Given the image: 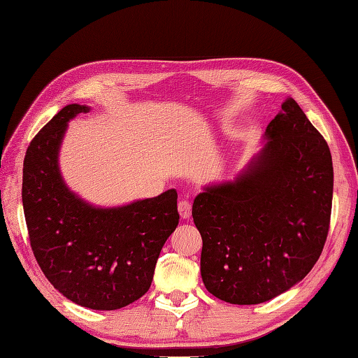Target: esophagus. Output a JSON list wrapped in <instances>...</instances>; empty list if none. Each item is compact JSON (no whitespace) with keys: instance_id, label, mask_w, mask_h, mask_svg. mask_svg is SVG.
<instances>
[{"instance_id":"obj_1","label":"esophagus","mask_w":358,"mask_h":358,"mask_svg":"<svg viewBox=\"0 0 358 358\" xmlns=\"http://www.w3.org/2000/svg\"><path fill=\"white\" fill-rule=\"evenodd\" d=\"M179 215L182 220H188L192 217V204L185 199H182L179 202Z\"/></svg>"}]
</instances>
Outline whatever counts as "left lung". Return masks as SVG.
<instances>
[{"label":"left lung","mask_w":358,"mask_h":358,"mask_svg":"<svg viewBox=\"0 0 358 358\" xmlns=\"http://www.w3.org/2000/svg\"><path fill=\"white\" fill-rule=\"evenodd\" d=\"M263 140L237 178L206 185L193 202L202 282L229 304H262L285 293L313 268L329 232L332 156L293 98Z\"/></svg>","instance_id":"obj_1"}]
</instances>
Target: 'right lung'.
I'll use <instances>...</instances> for the list:
<instances>
[{
    "label": "right lung",
    "mask_w": 358,
    "mask_h": 358,
    "mask_svg": "<svg viewBox=\"0 0 358 358\" xmlns=\"http://www.w3.org/2000/svg\"><path fill=\"white\" fill-rule=\"evenodd\" d=\"M89 110L65 106L34 137L22 199L31 248L54 288L78 306L117 310L150 289L162 248L179 224L178 192L99 207L70 190L59 151L70 120Z\"/></svg>",
    "instance_id": "obj_1"
}]
</instances>
